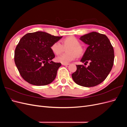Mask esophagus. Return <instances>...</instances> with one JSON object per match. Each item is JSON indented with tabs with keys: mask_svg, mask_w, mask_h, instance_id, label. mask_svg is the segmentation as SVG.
Segmentation results:
<instances>
[{
	"mask_svg": "<svg viewBox=\"0 0 127 127\" xmlns=\"http://www.w3.org/2000/svg\"><path fill=\"white\" fill-rule=\"evenodd\" d=\"M62 65H63V66H68L69 65V64H64V63H62Z\"/></svg>",
	"mask_w": 127,
	"mask_h": 127,
	"instance_id": "34e87169",
	"label": "esophagus"
}]
</instances>
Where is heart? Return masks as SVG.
<instances>
[{"label":"heart","instance_id":"obj_1","mask_svg":"<svg viewBox=\"0 0 127 127\" xmlns=\"http://www.w3.org/2000/svg\"><path fill=\"white\" fill-rule=\"evenodd\" d=\"M63 45L64 47L70 45L67 51L69 53H64L58 57L56 60L61 63L68 64L75 60L77 55L80 56L83 52V49L80 45V42L74 36H69L64 39L63 41ZM51 50L53 53L58 55L63 52L64 47L59 42H55L51 46Z\"/></svg>","mask_w":127,"mask_h":127}]
</instances>
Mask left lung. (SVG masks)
Instances as JSON below:
<instances>
[{
    "mask_svg": "<svg viewBox=\"0 0 127 127\" xmlns=\"http://www.w3.org/2000/svg\"><path fill=\"white\" fill-rule=\"evenodd\" d=\"M80 40L88 45L80 61L90 63L86 67L76 65L77 70L71 75L74 81L84 87H93L104 80L113 65L114 55L112 45L107 37L92 32L80 36Z\"/></svg>",
    "mask_w": 127,
    "mask_h": 127,
    "instance_id": "8db88e82",
    "label": "left lung"
}]
</instances>
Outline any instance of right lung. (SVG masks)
I'll use <instances>...</instances> for the list:
<instances>
[{
	"label": "right lung",
	"instance_id": "obj_1",
	"mask_svg": "<svg viewBox=\"0 0 127 127\" xmlns=\"http://www.w3.org/2000/svg\"><path fill=\"white\" fill-rule=\"evenodd\" d=\"M62 37L37 31L21 38L15 49L14 60L25 81L33 85L44 86L55 80L61 64L52 61L55 56L50 47Z\"/></svg>",
	"mask_w": 127,
	"mask_h": 127
}]
</instances>
